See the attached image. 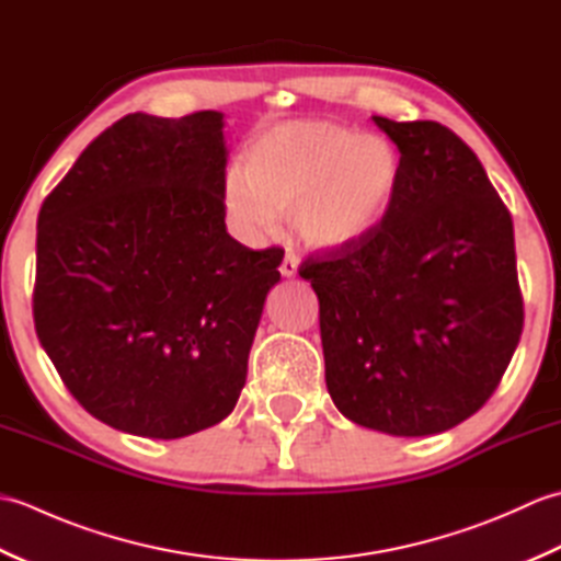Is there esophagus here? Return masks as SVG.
I'll list each match as a JSON object with an SVG mask.
<instances>
[{
	"mask_svg": "<svg viewBox=\"0 0 561 561\" xmlns=\"http://www.w3.org/2000/svg\"><path fill=\"white\" fill-rule=\"evenodd\" d=\"M279 270H282L284 277H294V274L299 272V255H296L291 248H287V255H284Z\"/></svg>",
	"mask_w": 561,
	"mask_h": 561,
	"instance_id": "1",
	"label": "esophagus"
}]
</instances>
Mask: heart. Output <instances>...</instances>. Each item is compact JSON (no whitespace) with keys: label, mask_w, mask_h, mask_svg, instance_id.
<instances>
[{"label":"heart","mask_w":561,"mask_h":561,"mask_svg":"<svg viewBox=\"0 0 561 561\" xmlns=\"http://www.w3.org/2000/svg\"><path fill=\"white\" fill-rule=\"evenodd\" d=\"M400 181L402 157L388 137L291 121L250 141L245 171L226 173L224 205L250 236L272 233L279 214H291L308 245L340 248L376 229Z\"/></svg>","instance_id":"heart-1"}]
</instances>
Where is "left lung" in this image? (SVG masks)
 Returning <instances> with one entry per match:
<instances>
[{"mask_svg":"<svg viewBox=\"0 0 561 561\" xmlns=\"http://www.w3.org/2000/svg\"><path fill=\"white\" fill-rule=\"evenodd\" d=\"M402 181L359 241L308 255L335 408L376 432H446L494 396L523 332L514 221L480 159L434 121L374 115Z\"/></svg>","mask_w":561,"mask_h":561,"instance_id":"obj_1","label":"left lung"}]
</instances>
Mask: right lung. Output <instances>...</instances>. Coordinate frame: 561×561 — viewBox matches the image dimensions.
<instances>
[{"label":"right lung","mask_w":561,"mask_h":561,"mask_svg":"<svg viewBox=\"0 0 561 561\" xmlns=\"http://www.w3.org/2000/svg\"><path fill=\"white\" fill-rule=\"evenodd\" d=\"M224 181L221 113H133L43 202L35 332L103 424L181 438L236 408L284 253L229 236Z\"/></svg>","instance_id":"1"}]
</instances>
